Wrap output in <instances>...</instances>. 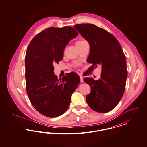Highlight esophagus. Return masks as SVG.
<instances>
[{"label":"esophagus","instance_id":"1","mask_svg":"<svg viewBox=\"0 0 147 147\" xmlns=\"http://www.w3.org/2000/svg\"><path fill=\"white\" fill-rule=\"evenodd\" d=\"M80 82H84V80H83V77L82 76H80Z\"/></svg>","mask_w":147,"mask_h":147}]
</instances>
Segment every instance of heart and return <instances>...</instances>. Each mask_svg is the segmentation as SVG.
<instances>
[{"instance_id":"obj_1","label":"heart","mask_w":147,"mask_h":147,"mask_svg":"<svg viewBox=\"0 0 147 147\" xmlns=\"http://www.w3.org/2000/svg\"><path fill=\"white\" fill-rule=\"evenodd\" d=\"M84 41H83V40H82V41H77V42H76V45H78V44H81L82 43L84 42Z\"/></svg>"}]
</instances>
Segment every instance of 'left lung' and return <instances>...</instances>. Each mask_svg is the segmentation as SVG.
Returning a JSON list of instances; mask_svg holds the SVG:
<instances>
[{
  "instance_id": "8db88e82",
  "label": "left lung",
  "mask_w": 147,
  "mask_h": 147,
  "mask_svg": "<svg viewBox=\"0 0 147 147\" xmlns=\"http://www.w3.org/2000/svg\"><path fill=\"white\" fill-rule=\"evenodd\" d=\"M74 28L90 45L87 62L92 64L90 70L98 64L102 67L100 79H83L91 88L86 102L95 111L109 112L119 104L125 90L128 74L125 55L118 40L105 29L91 24H77Z\"/></svg>"
}]
</instances>
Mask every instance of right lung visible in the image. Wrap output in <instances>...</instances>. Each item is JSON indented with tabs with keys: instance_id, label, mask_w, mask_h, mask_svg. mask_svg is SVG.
Instances as JSON below:
<instances>
[{
	"instance_id": "right-lung-1",
	"label": "right lung",
	"mask_w": 147,
	"mask_h": 147,
	"mask_svg": "<svg viewBox=\"0 0 147 147\" xmlns=\"http://www.w3.org/2000/svg\"><path fill=\"white\" fill-rule=\"evenodd\" d=\"M78 34L72 27H51L35 36L25 56L26 89L35 109L50 118L62 115L68 109L72 94L80 82L79 76L71 72L58 79L55 63L63 59L65 46Z\"/></svg>"
}]
</instances>
